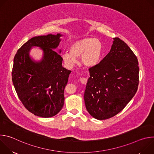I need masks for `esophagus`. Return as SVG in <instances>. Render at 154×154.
Instances as JSON below:
<instances>
[{"label": "esophagus", "mask_w": 154, "mask_h": 154, "mask_svg": "<svg viewBox=\"0 0 154 154\" xmlns=\"http://www.w3.org/2000/svg\"><path fill=\"white\" fill-rule=\"evenodd\" d=\"M80 82H81V83H83V84H85H85L86 83V82H87V79H86V78H84V77L80 78Z\"/></svg>", "instance_id": "esophagus-1"}]
</instances>
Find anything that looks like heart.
I'll list each match as a JSON object with an SVG mask.
<instances>
[{"label":"heart","mask_w":154,"mask_h":154,"mask_svg":"<svg viewBox=\"0 0 154 154\" xmlns=\"http://www.w3.org/2000/svg\"><path fill=\"white\" fill-rule=\"evenodd\" d=\"M69 52L62 55L64 63L69 68H72L77 63L76 58L80 57V63L85 66H96L102 61L104 48L102 42L95 38L87 37L72 42L69 47Z\"/></svg>","instance_id":"heart-1"}]
</instances>
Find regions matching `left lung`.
I'll return each instance as SVG.
<instances>
[{"mask_svg":"<svg viewBox=\"0 0 154 154\" xmlns=\"http://www.w3.org/2000/svg\"><path fill=\"white\" fill-rule=\"evenodd\" d=\"M89 71L84 100L87 111L95 119L104 120L115 116L137 91L138 59L119 38H113L110 51Z\"/></svg>","mask_w":154,"mask_h":154,"instance_id":"8db88e82","label":"left lung"}]
</instances>
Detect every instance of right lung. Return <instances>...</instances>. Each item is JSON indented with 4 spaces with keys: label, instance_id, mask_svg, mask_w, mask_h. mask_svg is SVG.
<instances>
[{
    "label": "right lung",
    "instance_id": "right-lung-1",
    "mask_svg": "<svg viewBox=\"0 0 154 154\" xmlns=\"http://www.w3.org/2000/svg\"><path fill=\"white\" fill-rule=\"evenodd\" d=\"M62 36L57 33L35 36L22 46L14 56L13 85L22 103L35 116L51 118L63 106L64 90L71 71L62 66L61 50L57 51ZM33 47L43 51L39 61L30 56Z\"/></svg>",
    "mask_w": 154,
    "mask_h": 154
}]
</instances>
